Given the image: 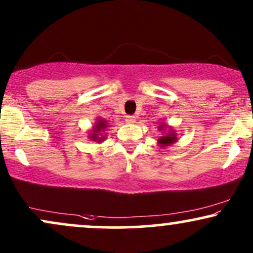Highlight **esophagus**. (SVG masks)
Here are the masks:
<instances>
[{"instance_id": "obj_1", "label": "esophagus", "mask_w": 253, "mask_h": 253, "mask_svg": "<svg viewBox=\"0 0 253 253\" xmlns=\"http://www.w3.org/2000/svg\"><path fill=\"white\" fill-rule=\"evenodd\" d=\"M125 120H126L127 124H134L135 123V117H134V115H127Z\"/></svg>"}]
</instances>
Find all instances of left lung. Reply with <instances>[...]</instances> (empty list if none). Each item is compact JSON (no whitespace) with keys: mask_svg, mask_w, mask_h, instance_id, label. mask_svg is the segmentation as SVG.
Segmentation results:
<instances>
[{"mask_svg":"<svg viewBox=\"0 0 253 253\" xmlns=\"http://www.w3.org/2000/svg\"><path fill=\"white\" fill-rule=\"evenodd\" d=\"M158 130L159 132H162L163 134H162L161 138L157 140V143L161 147H168L170 146V145L175 144L177 140H178V138H177V133L176 130L172 128L171 126H168L165 123H162L159 124L158 126Z\"/></svg>","mask_w":253,"mask_h":253,"instance_id":"8db88e82","label":"left lung"}]
</instances>
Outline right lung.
I'll list each match as a JSON object with an SVG mask.
<instances>
[{"mask_svg": "<svg viewBox=\"0 0 253 253\" xmlns=\"http://www.w3.org/2000/svg\"><path fill=\"white\" fill-rule=\"evenodd\" d=\"M108 126L109 125L107 123V120H103V119L100 117L96 118V123L94 124V126H92L91 129H89V133H88L90 140L96 141L98 144L106 140L107 135H104L103 133Z\"/></svg>", "mask_w": 253, "mask_h": 253, "instance_id": "obj_1", "label": "right lung"}]
</instances>
